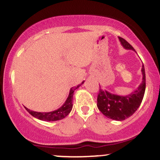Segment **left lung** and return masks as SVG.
Returning <instances> with one entry per match:
<instances>
[{"label": "left lung", "mask_w": 160, "mask_h": 160, "mask_svg": "<svg viewBox=\"0 0 160 160\" xmlns=\"http://www.w3.org/2000/svg\"><path fill=\"white\" fill-rule=\"evenodd\" d=\"M124 48L134 50L125 39L118 37ZM143 81L138 89L125 96L112 94L108 91L103 90L99 86L97 96V107L105 116L116 121L125 120L131 117L139 108L144 96L146 89V75L144 66H142Z\"/></svg>", "instance_id": "obj_1"}]
</instances>
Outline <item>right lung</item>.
I'll return each mask as SVG.
<instances>
[{
    "mask_svg": "<svg viewBox=\"0 0 160 160\" xmlns=\"http://www.w3.org/2000/svg\"><path fill=\"white\" fill-rule=\"evenodd\" d=\"M83 83L84 81L82 82L80 84H79L77 87L71 88L69 96H68L65 102L64 103V105H63L61 108L55 110V111L50 112H38L32 111V110L29 109V108H26L25 107L26 111L29 112L30 115H32L33 117L36 118L38 119H40V120L42 121H45V122H54V121L61 120V119L64 118L71 112L72 107H73V103L72 102H73V92H74L75 89H77L79 87H80Z\"/></svg>",
    "mask_w": 160,
    "mask_h": 160,
    "instance_id": "obj_1",
    "label": "right lung"
}]
</instances>
